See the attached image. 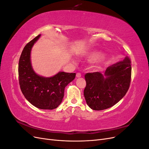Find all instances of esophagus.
I'll return each instance as SVG.
<instances>
[{
  "label": "esophagus",
  "mask_w": 149,
  "mask_h": 149,
  "mask_svg": "<svg viewBox=\"0 0 149 149\" xmlns=\"http://www.w3.org/2000/svg\"><path fill=\"white\" fill-rule=\"evenodd\" d=\"M81 76V74L80 73H76V77L77 78H80Z\"/></svg>",
  "instance_id": "obj_1"
}]
</instances>
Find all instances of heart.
<instances>
[{"label": "heart", "instance_id": "b5f03b06", "mask_svg": "<svg viewBox=\"0 0 149 149\" xmlns=\"http://www.w3.org/2000/svg\"><path fill=\"white\" fill-rule=\"evenodd\" d=\"M86 56L89 58V59L94 60L97 59V58L100 57L101 56V53L98 52H88L86 54ZM103 59H104V58H102V57L99 58L98 62L102 61L103 60Z\"/></svg>", "mask_w": 149, "mask_h": 149}]
</instances>
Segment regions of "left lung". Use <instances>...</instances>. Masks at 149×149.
<instances>
[{"label":"left lung","instance_id":"obj_1","mask_svg":"<svg viewBox=\"0 0 149 149\" xmlns=\"http://www.w3.org/2000/svg\"><path fill=\"white\" fill-rule=\"evenodd\" d=\"M131 61L124 60L110 66L104 74L100 72L85 74L84 96L91 109L101 111L118 103L127 92L131 79Z\"/></svg>","mask_w":149,"mask_h":149}]
</instances>
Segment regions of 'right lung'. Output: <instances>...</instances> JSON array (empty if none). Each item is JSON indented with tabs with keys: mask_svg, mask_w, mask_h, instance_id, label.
I'll use <instances>...</instances> for the list:
<instances>
[{
	"mask_svg": "<svg viewBox=\"0 0 149 149\" xmlns=\"http://www.w3.org/2000/svg\"><path fill=\"white\" fill-rule=\"evenodd\" d=\"M41 35L26 45L19 59V79L21 91L29 102L41 109L52 110L59 106L64 96L65 88L73 81L76 73L59 72L52 77L38 75L30 60L31 48Z\"/></svg>",
	"mask_w": 149,
	"mask_h": 149,
	"instance_id": "1",
	"label": "right lung"
}]
</instances>
